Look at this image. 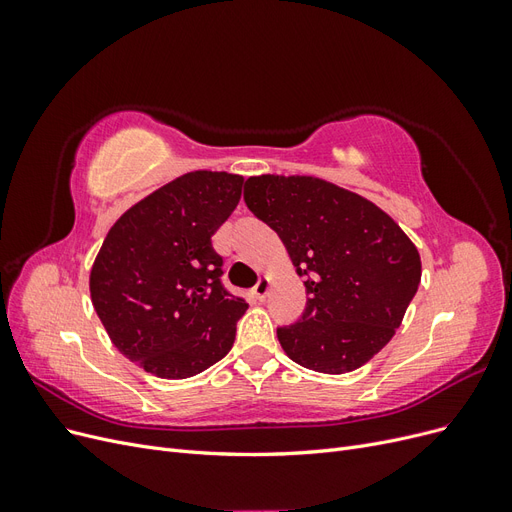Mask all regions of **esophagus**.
<instances>
[{
	"label": "esophagus",
	"instance_id": "34e87169",
	"mask_svg": "<svg viewBox=\"0 0 512 512\" xmlns=\"http://www.w3.org/2000/svg\"><path fill=\"white\" fill-rule=\"evenodd\" d=\"M269 290H271V282L267 280V277H262V280L254 286V297L262 303L269 297Z\"/></svg>",
	"mask_w": 512,
	"mask_h": 512
}]
</instances>
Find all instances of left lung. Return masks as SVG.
<instances>
[{"mask_svg": "<svg viewBox=\"0 0 512 512\" xmlns=\"http://www.w3.org/2000/svg\"><path fill=\"white\" fill-rule=\"evenodd\" d=\"M245 205L305 275L303 316L277 329L294 363L348 374L391 342L421 284V256L371 200L307 175L245 181Z\"/></svg>", "mask_w": 512, "mask_h": 512, "instance_id": "1", "label": "left lung"}]
</instances>
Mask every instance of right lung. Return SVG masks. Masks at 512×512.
<instances>
[{
  "mask_svg": "<svg viewBox=\"0 0 512 512\" xmlns=\"http://www.w3.org/2000/svg\"><path fill=\"white\" fill-rule=\"evenodd\" d=\"M243 177L194 170L138 200L108 230L89 273L115 348L164 380L228 354L247 303L222 286L211 237L241 198Z\"/></svg>",
  "mask_w": 512,
  "mask_h": 512,
  "instance_id": "1",
  "label": "right lung"
}]
</instances>
